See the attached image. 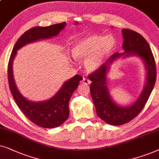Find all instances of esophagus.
Returning <instances> with one entry per match:
<instances>
[{
  "label": "esophagus",
  "instance_id": "1",
  "mask_svg": "<svg viewBox=\"0 0 159 159\" xmlns=\"http://www.w3.org/2000/svg\"><path fill=\"white\" fill-rule=\"evenodd\" d=\"M81 83L83 84H84V85H89V84H90L91 81H89V80L88 79V78H83V80H82V82H81Z\"/></svg>",
  "mask_w": 159,
  "mask_h": 159
}]
</instances>
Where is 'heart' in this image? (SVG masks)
<instances>
[{
  "label": "heart",
  "mask_w": 159,
  "mask_h": 159,
  "mask_svg": "<svg viewBox=\"0 0 159 159\" xmlns=\"http://www.w3.org/2000/svg\"><path fill=\"white\" fill-rule=\"evenodd\" d=\"M115 46L116 39L113 35L90 34L73 44L71 54L75 60H84L86 70L93 73L102 66Z\"/></svg>",
  "instance_id": "b5f03b06"
}]
</instances>
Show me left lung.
Wrapping results in <instances>:
<instances>
[{"mask_svg": "<svg viewBox=\"0 0 159 159\" xmlns=\"http://www.w3.org/2000/svg\"><path fill=\"white\" fill-rule=\"evenodd\" d=\"M123 53H115L98 70L89 75L92 81L90 92L97 116L110 125H122L129 122L142 111L155 85L156 63L151 47L140 34L129 29L122 30ZM137 56L143 62L146 72L145 86L141 94L132 105L121 107L111 98L108 88L107 74L110 65L118 58Z\"/></svg>", "mask_w": 159, "mask_h": 159, "instance_id": "8db88e82", "label": "left lung"}]
</instances>
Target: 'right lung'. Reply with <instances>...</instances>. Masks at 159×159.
<instances>
[{
	"label": "right lung",
	"instance_id": "obj_1",
	"mask_svg": "<svg viewBox=\"0 0 159 159\" xmlns=\"http://www.w3.org/2000/svg\"><path fill=\"white\" fill-rule=\"evenodd\" d=\"M75 25H78V22H75ZM65 26L66 23L62 22L48 27H35L30 29L16 41L8 62V84L16 105L30 121L43 128L57 127L67 119L69 101L83 78L75 75L65 81L60 90L50 99L33 102L25 98L16 87L13 74V62L20 48L33 42L57 36Z\"/></svg>",
	"mask_w": 159,
	"mask_h": 159
}]
</instances>
